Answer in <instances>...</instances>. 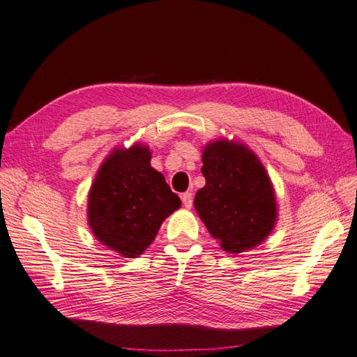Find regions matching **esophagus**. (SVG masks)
<instances>
[{
    "label": "esophagus",
    "instance_id": "34e87169",
    "mask_svg": "<svg viewBox=\"0 0 357 357\" xmlns=\"http://www.w3.org/2000/svg\"><path fill=\"white\" fill-rule=\"evenodd\" d=\"M181 202H183V204H185V208H191L192 206V194L191 192H183L181 194Z\"/></svg>",
    "mask_w": 357,
    "mask_h": 357
}]
</instances>
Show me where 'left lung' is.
Here are the masks:
<instances>
[{"mask_svg": "<svg viewBox=\"0 0 357 357\" xmlns=\"http://www.w3.org/2000/svg\"><path fill=\"white\" fill-rule=\"evenodd\" d=\"M202 162L206 185L194 206L206 229L227 253L257 248L278 220L275 189L259 157L225 137L203 146Z\"/></svg>", "mask_w": 357, "mask_h": 357, "instance_id": "obj_1", "label": "left lung"}]
</instances>
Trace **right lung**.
I'll return each instance as SVG.
<instances>
[{"mask_svg": "<svg viewBox=\"0 0 357 357\" xmlns=\"http://www.w3.org/2000/svg\"><path fill=\"white\" fill-rule=\"evenodd\" d=\"M180 206L163 174L151 166V149L136 142L130 148H114L99 166L86 217L93 235L105 248L137 258Z\"/></svg>", "mask_w": 357, "mask_h": 357, "instance_id": "add662e5", "label": "right lung"}]
</instances>
